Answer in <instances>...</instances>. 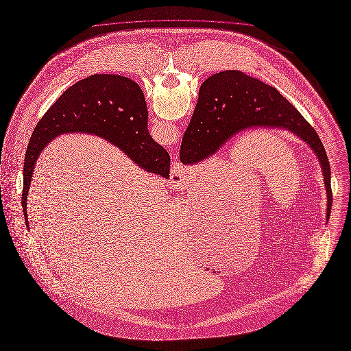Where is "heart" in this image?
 I'll return each instance as SVG.
<instances>
[{
	"label": "heart",
	"mask_w": 351,
	"mask_h": 351,
	"mask_svg": "<svg viewBox=\"0 0 351 351\" xmlns=\"http://www.w3.org/2000/svg\"><path fill=\"white\" fill-rule=\"evenodd\" d=\"M214 245H215V247H217V248H218V245H217V244H214Z\"/></svg>",
	"instance_id": "obj_1"
}]
</instances>
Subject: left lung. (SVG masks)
I'll return each mask as SVG.
<instances>
[{
	"label": "left lung",
	"mask_w": 351,
	"mask_h": 351,
	"mask_svg": "<svg viewBox=\"0 0 351 351\" xmlns=\"http://www.w3.org/2000/svg\"><path fill=\"white\" fill-rule=\"evenodd\" d=\"M258 128L288 130L313 150L324 174L329 221L330 165L317 132L275 87L256 77L227 70L203 82L195 111L182 137L180 160L184 165L203 162L238 133Z\"/></svg>",
	"instance_id": "1"
}]
</instances>
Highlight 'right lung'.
<instances>
[{"label":"right lung","mask_w":351,"mask_h":351,"mask_svg":"<svg viewBox=\"0 0 351 351\" xmlns=\"http://www.w3.org/2000/svg\"><path fill=\"white\" fill-rule=\"evenodd\" d=\"M148 108L137 83L120 75L95 74L75 83L39 120L23 164L22 210L26 227L27 194L39 154L63 133H87L121 149L137 167L167 180L170 156L149 134Z\"/></svg>","instance_id":"right-lung-1"}]
</instances>
